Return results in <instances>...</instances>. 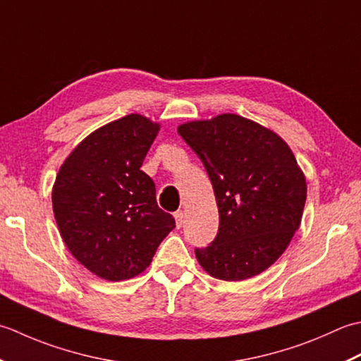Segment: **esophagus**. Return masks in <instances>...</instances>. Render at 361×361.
Masks as SVG:
<instances>
[{"label":"esophagus","instance_id":"1","mask_svg":"<svg viewBox=\"0 0 361 361\" xmlns=\"http://www.w3.org/2000/svg\"><path fill=\"white\" fill-rule=\"evenodd\" d=\"M174 218H176V224H178V227H182V224H183V212L182 210H178L174 213Z\"/></svg>","mask_w":361,"mask_h":361}]
</instances>
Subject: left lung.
Masks as SVG:
<instances>
[{"mask_svg": "<svg viewBox=\"0 0 361 361\" xmlns=\"http://www.w3.org/2000/svg\"><path fill=\"white\" fill-rule=\"evenodd\" d=\"M179 135L201 159L215 191L219 227L195 254L221 281L269 268L299 229L307 183L291 149L273 130L233 114L191 121Z\"/></svg>", "mask_w": 361, "mask_h": 361, "instance_id": "obj_1", "label": "left lung"}]
</instances>
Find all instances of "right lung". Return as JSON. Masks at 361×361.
<instances>
[{"label":"right lung","mask_w":361,"mask_h":361,"mask_svg":"<svg viewBox=\"0 0 361 361\" xmlns=\"http://www.w3.org/2000/svg\"><path fill=\"white\" fill-rule=\"evenodd\" d=\"M159 132L128 115L88 135L59 170L54 218L73 257L112 282L149 267L174 218L156 201V185L140 168Z\"/></svg>","instance_id":"obj_1"}]
</instances>
